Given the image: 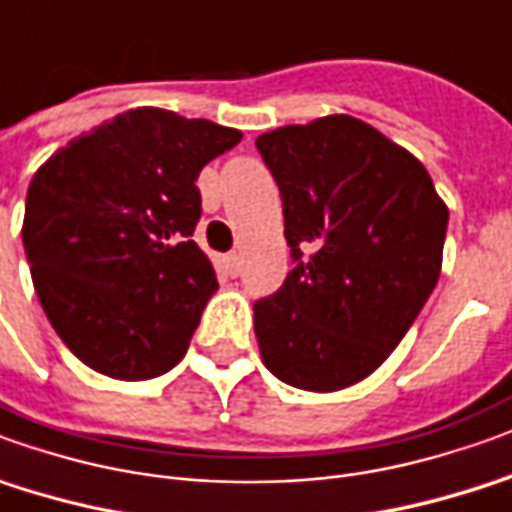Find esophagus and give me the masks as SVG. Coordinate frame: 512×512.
<instances>
[{
	"label": "esophagus",
	"instance_id": "obj_1",
	"mask_svg": "<svg viewBox=\"0 0 512 512\" xmlns=\"http://www.w3.org/2000/svg\"><path fill=\"white\" fill-rule=\"evenodd\" d=\"M222 264H225L228 276H239V270H242V259H239V253H228V256H222Z\"/></svg>",
	"mask_w": 512,
	"mask_h": 512
}]
</instances>
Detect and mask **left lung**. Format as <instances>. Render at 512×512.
Segmentation results:
<instances>
[{"mask_svg": "<svg viewBox=\"0 0 512 512\" xmlns=\"http://www.w3.org/2000/svg\"><path fill=\"white\" fill-rule=\"evenodd\" d=\"M284 203L292 262L253 303L262 362L331 393L390 357L432 295L449 209L424 164L368 122L334 114L256 139Z\"/></svg>", "mask_w": 512, "mask_h": 512, "instance_id": "obj_1", "label": "left lung"}]
</instances>
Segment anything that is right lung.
I'll return each instance as SVG.
<instances>
[{
    "instance_id": "1",
    "label": "right lung",
    "mask_w": 512,
    "mask_h": 512,
    "mask_svg": "<svg viewBox=\"0 0 512 512\" xmlns=\"http://www.w3.org/2000/svg\"><path fill=\"white\" fill-rule=\"evenodd\" d=\"M242 133L164 108H133L77 136L38 169L24 253L66 348L97 373L142 382L175 368L217 290L189 236L200 169Z\"/></svg>"
}]
</instances>
